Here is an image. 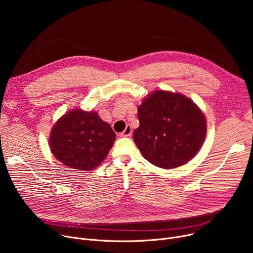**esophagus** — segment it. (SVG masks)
I'll use <instances>...</instances> for the list:
<instances>
[{
  "label": "esophagus",
  "instance_id": "34e87169",
  "mask_svg": "<svg viewBox=\"0 0 253 253\" xmlns=\"http://www.w3.org/2000/svg\"><path fill=\"white\" fill-rule=\"evenodd\" d=\"M131 134H132V129H131V127H130L129 125H127L126 128L124 129V131H123L122 133L120 134V135L123 136V137H128V136H130Z\"/></svg>",
  "mask_w": 253,
  "mask_h": 253
}]
</instances>
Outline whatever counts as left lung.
Returning a JSON list of instances; mask_svg holds the SVG:
<instances>
[{
    "label": "left lung",
    "instance_id": "8db88e82",
    "mask_svg": "<svg viewBox=\"0 0 253 253\" xmlns=\"http://www.w3.org/2000/svg\"><path fill=\"white\" fill-rule=\"evenodd\" d=\"M137 116L139 127L133 132L134 142L155 166H181L204 142V115L191 99L178 93L156 91L139 105Z\"/></svg>",
    "mask_w": 253,
    "mask_h": 253
}]
</instances>
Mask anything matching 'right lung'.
<instances>
[{
  "instance_id": "1",
  "label": "right lung",
  "mask_w": 253,
  "mask_h": 253,
  "mask_svg": "<svg viewBox=\"0 0 253 253\" xmlns=\"http://www.w3.org/2000/svg\"><path fill=\"white\" fill-rule=\"evenodd\" d=\"M115 139L112 127L103 122L97 113L73 110L52 128L50 148L65 166L88 171L104 160Z\"/></svg>"
}]
</instances>
